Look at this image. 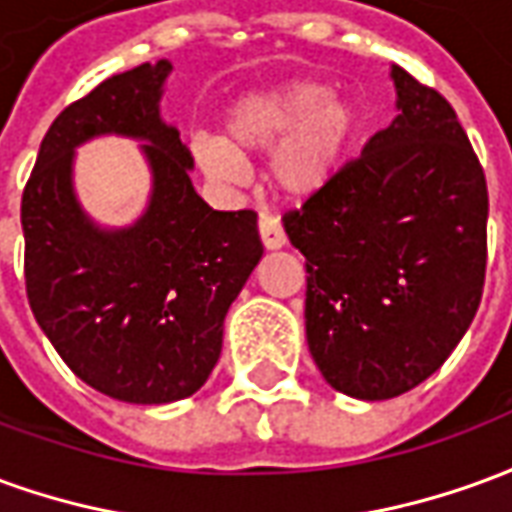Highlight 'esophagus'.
<instances>
[{"label": "esophagus", "mask_w": 512, "mask_h": 512, "mask_svg": "<svg viewBox=\"0 0 512 512\" xmlns=\"http://www.w3.org/2000/svg\"><path fill=\"white\" fill-rule=\"evenodd\" d=\"M260 238H263V246H266V249H282V246L288 244L282 224H279L277 216H271V213H260Z\"/></svg>", "instance_id": "34e87169"}]
</instances>
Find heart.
<instances>
[{
    "label": "heart",
    "instance_id": "1",
    "mask_svg": "<svg viewBox=\"0 0 512 512\" xmlns=\"http://www.w3.org/2000/svg\"><path fill=\"white\" fill-rule=\"evenodd\" d=\"M224 134L200 136L191 150L213 180H244V156L277 144L268 178L293 200L323 191L343 169L356 134V109L318 82H288L238 98L224 115Z\"/></svg>",
    "mask_w": 512,
    "mask_h": 512
}]
</instances>
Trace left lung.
Here are the masks:
<instances>
[{"label":"left lung","instance_id":"8db88e82","mask_svg":"<svg viewBox=\"0 0 512 512\" xmlns=\"http://www.w3.org/2000/svg\"><path fill=\"white\" fill-rule=\"evenodd\" d=\"M397 117L356 161L285 213L304 255V326L337 392L389 400L433 376L480 307L488 189L436 90L392 65Z\"/></svg>","mask_w":512,"mask_h":512}]
</instances>
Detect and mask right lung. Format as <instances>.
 <instances>
[{
    "label": "right lung",
    "mask_w": 512,
    "mask_h": 512,
    "mask_svg": "<svg viewBox=\"0 0 512 512\" xmlns=\"http://www.w3.org/2000/svg\"><path fill=\"white\" fill-rule=\"evenodd\" d=\"M169 73L145 62L62 109L21 197L35 321L84 384L136 406L208 381L224 315L263 257L255 211H213L191 186L194 158L158 109ZM106 133L148 142L151 200L128 228L93 223L72 189L75 147Z\"/></svg>",
    "instance_id": "obj_1"
}]
</instances>
